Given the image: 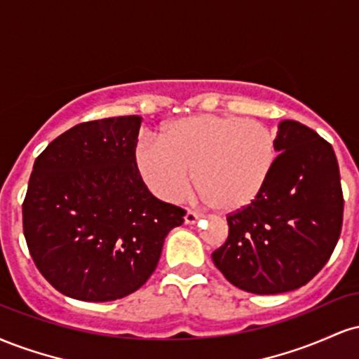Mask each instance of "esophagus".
I'll return each instance as SVG.
<instances>
[{"label": "esophagus", "mask_w": 359, "mask_h": 359, "mask_svg": "<svg viewBox=\"0 0 359 359\" xmlns=\"http://www.w3.org/2000/svg\"><path fill=\"white\" fill-rule=\"evenodd\" d=\"M199 214L197 212H194V211H187V214H185V217H184V221H185V224H196L197 221H199Z\"/></svg>", "instance_id": "obj_1"}]
</instances>
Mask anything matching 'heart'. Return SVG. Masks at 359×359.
Segmentation results:
<instances>
[{
    "label": "heart",
    "instance_id": "heart-1",
    "mask_svg": "<svg viewBox=\"0 0 359 359\" xmlns=\"http://www.w3.org/2000/svg\"><path fill=\"white\" fill-rule=\"evenodd\" d=\"M277 160L275 135L265 123L233 114H196L167 123L160 138L143 137L135 163L163 201H180L194 187L209 208L233 212L265 187Z\"/></svg>",
    "mask_w": 359,
    "mask_h": 359
}]
</instances>
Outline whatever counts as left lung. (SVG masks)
<instances>
[{
  "instance_id": "8db88e82",
  "label": "left lung",
  "mask_w": 359,
  "mask_h": 359,
  "mask_svg": "<svg viewBox=\"0 0 359 359\" xmlns=\"http://www.w3.org/2000/svg\"><path fill=\"white\" fill-rule=\"evenodd\" d=\"M277 160L265 187L226 216L228 240L212 262L228 282L257 295L306 285L331 258L343 226V189L331 143L299 121L278 125Z\"/></svg>"
}]
</instances>
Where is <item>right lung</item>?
I'll return each instance as SVG.
<instances>
[{
  "label": "right lung",
  "instance_id": "obj_1",
  "mask_svg": "<svg viewBox=\"0 0 359 359\" xmlns=\"http://www.w3.org/2000/svg\"><path fill=\"white\" fill-rule=\"evenodd\" d=\"M140 116L76 125L36 156L23 233L36 269L60 294L108 302L150 278L185 209L148 191L135 163Z\"/></svg>",
  "mask_w": 359,
  "mask_h": 359
}]
</instances>
